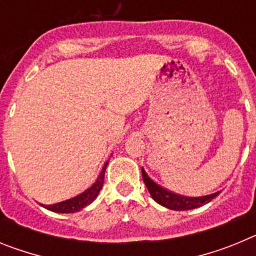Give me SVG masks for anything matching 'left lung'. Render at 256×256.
Here are the masks:
<instances>
[{"label":"left lung","mask_w":256,"mask_h":256,"mask_svg":"<svg viewBox=\"0 0 256 256\" xmlns=\"http://www.w3.org/2000/svg\"><path fill=\"white\" fill-rule=\"evenodd\" d=\"M142 178L144 182L148 187V192H150L151 198L158 202V204L162 205V206L168 208L172 210H190L196 209L202 205L208 204L212 198H216L220 192H216L212 195L200 196V198H190V196H183L180 194H174V192L169 191V190L164 188L162 186L158 184L154 180L148 177V174L144 172L142 168Z\"/></svg>","instance_id":"obj_1"}]
</instances>
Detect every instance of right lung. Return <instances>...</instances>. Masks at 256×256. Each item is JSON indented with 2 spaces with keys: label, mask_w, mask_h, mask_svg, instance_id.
Wrapping results in <instances>:
<instances>
[{
  "label": "right lung",
  "mask_w": 256,
  "mask_h": 256,
  "mask_svg": "<svg viewBox=\"0 0 256 256\" xmlns=\"http://www.w3.org/2000/svg\"><path fill=\"white\" fill-rule=\"evenodd\" d=\"M108 164V162H106L105 165H104L102 170H101L100 176L97 177L96 182H94L90 188L86 190L84 192L76 195V198H69V200H65V201H61V202H58V204H52V205L40 204V205H42L44 208H46V209L55 212H79V210H82L83 208H86L87 205L94 202V198H96L97 195H98L100 190L102 188L104 178H105V170Z\"/></svg>",
  "instance_id": "add662e5"
}]
</instances>
